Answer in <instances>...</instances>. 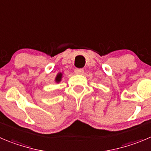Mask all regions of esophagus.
<instances>
[{"label": "esophagus", "mask_w": 151, "mask_h": 151, "mask_svg": "<svg viewBox=\"0 0 151 151\" xmlns=\"http://www.w3.org/2000/svg\"><path fill=\"white\" fill-rule=\"evenodd\" d=\"M75 73L78 75H81L84 73V70H83V69H78V68L75 69Z\"/></svg>", "instance_id": "esophagus-1"}]
</instances>
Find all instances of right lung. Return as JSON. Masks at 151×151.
Wrapping results in <instances>:
<instances>
[{"mask_svg": "<svg viewBox=\"0 0 151 151\" xmlns=\"http://www.w3.org/2000/svg\"><path fill=\"white\" fill-rule=\"evenodd\" d=\"M61 78H62V73H58V74L57 75L56 78H55V81H56L57 83L60 82L61 80Z\"/></svg>", "mask_w": 151, "mask_h": 151, "instance_id": "1", "label": "right lung"}]
</instances>
